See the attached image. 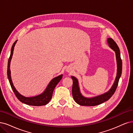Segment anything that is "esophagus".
<instances>
[{"instance_id":"esophagus-1","label":"esophagus","mask_w":133,"mask_h":133,"mask_svg":"<svg viewBox=\"0 0 133 133\" xmlns=\"http://www.w3.org/2000/svg\"><path fill=\"white\" fill-rule=\"evenodd\" d=\"M66 71H67V72H70V70H69V69H68V68H67V70H66Z\"/></svg>"}]
</instances>
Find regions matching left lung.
<instances>
[{
	"mask_svg": "<svg viewBox=\"0 0 133 133\" xmlns=\"http://www.w3.org/2000/svg\"><path fill=\"white\" fill-rule=\"evenodd\" d=\"M107 43L109 47L115 52L116 61H117V76L114 83L113 84L110 89L105 92L104 94L91 97H85L81 94L79 83L77 78L74 76H71L73 80L72 85V95L74 100L81 106H94L100 105L102 103L109 100L111 96L114 95L116 88L118 84L119 78L121 76L122 70V62L121 58V53L119 49L116 42L111 38H107Z\"/></svg>",
	"mask_w": 133,
	"mask_h": 133,
	"instance_id": "8db88e82",
	"label": "left lung"
}]
</instances>
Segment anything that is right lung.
Instances as JSON below:
<instances>
[{
    "label": "right lung",
    "mask_w": 133,
    "mask_h": 133,
    "mask_svg": "<svg viewBox=\"0 0 133 133\" xmlns=\"http://www.w3.org/2000/svg\"><path fill=\"white\" fill-rule=\"evenodd\" d=\"M17 40L15 42L12 46V48L11 49L10 56V57L9 58L8 63V70H7L8 78L10 84V85L17 99L21 102L23 103V104H27L28 105L36 106L45 105L50 101L52 96L53 91L54 89H55L56 85L58 84V83L62 79L63 75H59L55 78H54L53 79H52L51 81L49 82L45 90H44L41 94L35 96H32V97H26L19 94V93L18 92V91L16 89V88L14 86L13 83L11 79V71H10L11 60L13 55L14 47H15V45L16 43H17Z\"/></svg>",
    "instance_id": "1"
}]
</instances>
